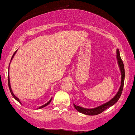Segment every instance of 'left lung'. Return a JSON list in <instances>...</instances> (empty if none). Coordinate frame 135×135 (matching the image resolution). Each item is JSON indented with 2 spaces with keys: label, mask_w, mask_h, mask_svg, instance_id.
<instances>
[{
  "label": "left lung",
  "mask_w": 135,
  "mask_h": 135,
  "mask_svg": "<svg viewBox=\"0 0 135 135\" xmlns=\"http://www.w3.org/2000/svg\"><path fill=\"white\" fill-rule=\"evenodd\" d=\"M117 60H118V64H119V67H120V72H121V84H120V88H119L117 93L116 94L115 97L113 98L112 100H110L109 102H107L106 103H104L103 105H100V106L98 107L94 108H91V109H89V108H84L83 107H80L77 106V105L74 104V107L76 108V110H77L79 112L83 113V114H86V115H98V114L103 112V111L107 109V108L110 107L112 106L113 105L115 104L116 102L118 101L119 98H120V95H121L122 94V89H123L124 83V77H125L124 66V64L122 61V59L120 58L119 49H117Z\"/></svg>",
  "instance_id": "8db88e82"
}]
</instances>
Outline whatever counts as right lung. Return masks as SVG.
<instances>
[{
    "label": "right lung",
    "instance_id": "obj_1",
    "mask_svg": "<svg viewBox=\"0 0 135 135\" xmlns=\"http://www.w3.org/2000/svg\"><path fill=\"white\" fill-rule=\"evenodd\" d=\"M16 51H16L15 52V53L13 54V56H12V58H11V60L12 59H13V58L14 57V56H15V53H16ZM8 86H9V90H10V92H11V94H12V96H13V97L15 98V99H16V100H17V101H18V102H20V103H21V102H20V100H19V98H17L16 96L15 95V94H13V91H12V89H11V85H10V80H9V75H8ZM51 99L50 100H49V102H47V103H46V104L45 105H42V106H41V107H40L39 108H43V107H46V106H47V105H48V104H49V103H50V102H51Z\"/></svg>",
    "mask_w": 135,
    "mask_h": 135
}]
</instances>
